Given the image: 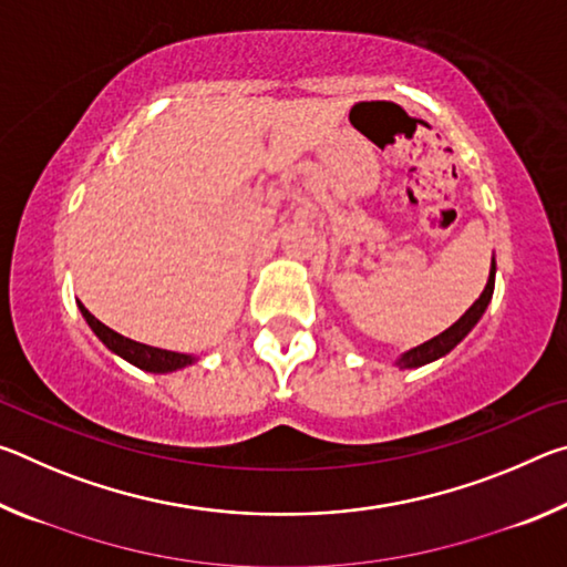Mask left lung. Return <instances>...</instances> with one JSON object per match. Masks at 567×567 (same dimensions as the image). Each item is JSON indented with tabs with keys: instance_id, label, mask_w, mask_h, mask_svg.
Masks as SVG:
<instances>
[{
	"instance_id": "8db88e82",
	"label": "left lung",
	"mask_w": 567,
	"mask_h": 567,
	"mask_svg": "<svg viewBox=\"0 0 567 567\" xmlns=\"http://www.w3.org/2000/svg\"><path fill=\"white\" fill-rule=\"evenodd\" d=\"M493 290H495V255H493V265H491V277H487V285H485L483 295H480L477 300L470 305V310L463 315V318H460L455 324H450L445 332H440L437 338L417 344V348L408 350L405 354H400V358L395 360L398 368H402V370L422 368V364L435 362V360L443 358V354L453 350L457 342H463L465 334L475 328L477 320L483 318V312L487 310V305H491Z\"/></svg>"
}]
</instances>
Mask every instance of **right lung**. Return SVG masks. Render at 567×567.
<instances>
[{"label": "right lung", "instance_id": "obj_1", "mask_svg": "<svg viewBox=\"0 0 567 567\" xmlns=\"http://www.w3.org/2000/svg\"><path fill=\"white\" fill-rule=\"evenodd\" d=\"M76 305H80L82 318L87 320L92 332L97 334V338L104 344H107V350H112L114 354H120L122 360L132 362L134 368H140V370H145V372H157V375H165V372H175V370H182V368H187V364L195 362V358H192V354L150 348V344H142V342H134L130 338H124V334L110 330L107 324L94 318V315L80 300H76Z\"/></svg>", "mask_w": 567, "mask_h": 567}]
</instances>
